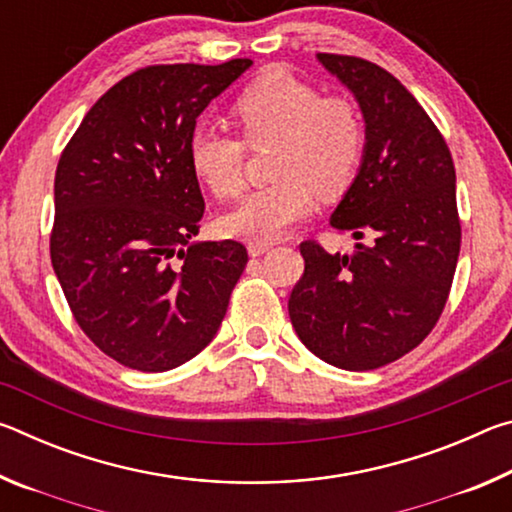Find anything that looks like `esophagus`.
I'll return each instance as SVG.
<instances>
[{"label": "esophagus", "instance_id": "obj_1", "mask_svg": "<svg viewBox=\"0 0 512 512\" xmlns=\"http://www.w3.org/2000/svg\"><path fill=\"white\" fill-rule=\"evenodd\" d=\"M273 246L266 244V241H253V244H248V255L250 257H262L264 253H268Z\"/></svg>", "mask_w": 512, "mask_h": 512}]
</instances>
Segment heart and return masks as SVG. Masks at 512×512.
Wrapping results in <instances>:
<instances>
[{"instance_id":"1","label":"heart","mask_w":512,"mask_h":512,"mask_svg":"<svg viewBox=\"0 0 512 512\" xmlns=\"http://www.w3.org/2000/svg\"><path fill=\"white\" fill-rule=\"evenodd\" d=\"M232 117L241 136L198 131L189 162L219 201H235L246 187L250 149L277 144L273 185L257 189L225 214V235L248 241L280 239L311 212L314 194L323 201L352 187L366 151L361 112L345 97H323L316 85L284 69H271L239 94Z\"/></svg>"}]
</instances>
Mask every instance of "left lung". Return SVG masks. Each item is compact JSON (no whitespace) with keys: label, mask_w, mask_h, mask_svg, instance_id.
Returning <instances> with one entry per match:
<instances>
[{"label":"left lung","mask_w":512,"mask_h":512,"mask_svg":"<svg viewBox=\"0 0 512 512\" xmlns=\"http://www.w3.org/2000/svg\"><path fill=\"white\" fill-rule=\"evenodd\" d=\"M318 60L348 85L366 119L361 169L329 223L372 241L350 255L302 241L305 273L289 316L316 357L375 370L418 348L445 309L461 253L454 160L431 117L384 67L341 54Z\"/></svg>","instance_id":"1"}]
</instances>
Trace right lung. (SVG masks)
<instances>
[{
  "label": "right lung",
  "instance_id": "obj_1",
  "mask_svg": "<svg viewBox=\"0 0 512 512\" xmlns=\"http://www.w3.org/2000/svg\"><path fill=\"white\" fill-rule=\"evenodd\" d=\"M253 65H149L83 117L60 153L51 264L85 336L133 370L164 372L214 339L248 264L239 241H203L189 162L196 119Z\"/></svg>",
  "mask_w": 512,
  "mask_h": 512
}]
</instances>
